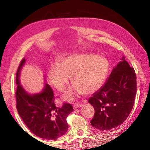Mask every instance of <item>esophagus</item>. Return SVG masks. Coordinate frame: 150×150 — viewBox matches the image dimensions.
<instances>
[{
	"instance_id": "34e87169",
	"label": "esophagus",
	"mask_w": 150,
	"mask_h": 150,
	"mask_svg": "<svg viewBox=\"0 0 150 150\" xmlns=\"http://www.w3.org/2000/svg\"><path fill=\"white\" fill-rule=\"evenodd\" d=\"M83 104H81V103H76V104H74V108H77L81 107V106H83Z\"/></svg>"
}]
</instances>
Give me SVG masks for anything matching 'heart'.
<instances>
[{
    "label": "heart",
    "instance_id": "heart-1",
    "mask_svg": "<svg viewBox=\"0 0 150 150\" xmlns=\"http://www.w3.org/2000/svg\"><path fill=\"white\" fill-rule=\"evenodd\" d=\"M109 63L104 57L91 53L71 54L61 60L60 64L51 65L49 79L59 91L65 89L72 76L76 83L65 93L66 100H72L79 94L91 93L103 85L107 76Z\"/></svg>",
    "mask_w": 150,
    "mask_h": 150
}]
</instances>
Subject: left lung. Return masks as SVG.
<instances>
[{
  "label": "left lung",
  "instance_id": "left-lung-1",
  "mask_svg": "<svg viewBox=\"0 0 150 150\" xmlns=\"http://www.w3.org/2000/svg\"><path fill=\"white\" fill-rule=\"evenodd\" d=\"M136 93V74L123 57L104 85L89 99L95 110L91 126L108 130L124 123L132 109Z\"/></svg>",
  "mask_w": 150,
  "mask_h": 150
}]
</instances>
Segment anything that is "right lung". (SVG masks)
Wrapping results in <instances>:
<instances>
[{"label":"right lung","mask_w":150,"mask_h":150,"mask_svg":"<svg viewBox=\"0 0 150 150\" xmlns=\"http://www.w3.org/2000/svg\"><path fill=\"white\" fill-rule=\"evenodd\" d=\"M25 59L20 61L16 73V108L27 128L35 135L45 139L54 140L63 136L68 129L66 119L73 111L71 104H54L55 97L50 86L45 83L40 93L30 95L22 87L20 74Z\"/></svg>","instance_id":"1"}]
</instances>
